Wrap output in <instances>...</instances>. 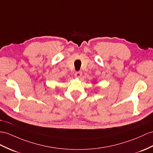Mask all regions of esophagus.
Returning a JSON list of instances; mask_svg holds the SVG:
<instances>
[{"mask_svg": "<svg viewBox=\"0 0 153 153\" xmlns=\"http://www.w3.org/2000/svg\"><path fill=\"white\" fill-rule=\"evenodd\" d=\"M82 71H77L74 73V76H75L76 77H80L82 76Z\"/></svg>", "mask_w": 153, "mask_h": 153, "instance_id": "1", "label": "esophagus"}]
</instances>
